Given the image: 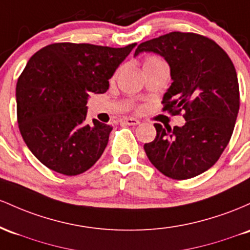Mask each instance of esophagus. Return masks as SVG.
Here are the masks:
<instances>
[{
    "mask_svg": "<svg viewBox=\"0 0 250 250\" xmlns=\"http://www.w3.org/2000/svg\"><path fill=\"white\" fill-rule=\"evenodd\" d=\"M123 123L126 125H138L140 122L138 119H136V118L127 117V118H124V119H123Z\"/></svg>",
    "mask_w": 250,
    "mask_h": 250,
    "instance_id": "obj_1",
    "label": "esophagus"
}]
</instances>
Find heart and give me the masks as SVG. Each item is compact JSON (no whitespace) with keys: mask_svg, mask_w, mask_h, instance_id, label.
<instances>
[{"mask_svg":"<svg viewBox=\"0 0 250 250\" xmlns=\"http://www.w3.org/2000/svg\"><path fill=\"white\" fill-rule=\"evenodd\" d=\"M161 63H164V61H163L162 59L157 57H148L145 59L144 61V69L150 68V67H155L157 64H161Z\"/></svg>","mask_w":250,"mask_h":250,"instance_id":"heart-1","label":"heart"}]
</instances>
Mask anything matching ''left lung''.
I'll list each match as a JSON object with an SVG mask.
<instances>
[{
	"label": "left lung",
	"mask_w": 250,
	"mask_h": 250,
	"mask_svg": "<svg viewBox=\"0 0 250 250\" xmlns=\"http://www.w3.org/2000/svg\"><path fill=\"white\" fill-rule=\"evenodd\" d=\"M142 52L159 54L170 66L172 83L163 97V111L186 112L181 127L155 124V140L144 145L147 158L172 179L201 175L218 161L234 131L240 108L234 64L215 41L195 33L145 41L134 57Z\"/></svg>",
	"instance_id": "8db88e82"
}]
</instances>
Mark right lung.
<instances>
[{
    "label": "right lung",
    "mask_w": 250,
    "mask_h": 250,
    "mask_svg": "<svg viewBox=\"0 0 250 250\" xmlns=\"http://www.w3.org/2000/svg\"><path fill=\"white\" fill-rule=\"evenodd\" d=\"M137 43L123 48L61 42L36 52L16 83L20 132L32 153L55 172L75 176L100 158L112 126L86 122L91 93H105Z\"/></svg>",
    "instance_id": "right-lung-1"
}]
</instances>
